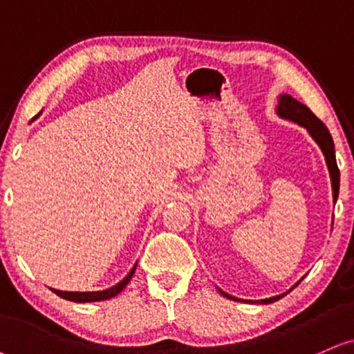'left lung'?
Instances as JSON below:
<instances>
[{"label":"left lung","instance_id":"obj_1","mask_svg":"<svg viewBox=\"0 0 354 354\" xmlns=\"http://www.w3.org/2000/svg\"><path fill=\"white\" fill-rule=\"evenodd\" d=\"M276 113L281 118H283V120H290V121H294V123L307 128L308 133H310V136L315 139V142L320 146V149L325 156L326 165H328V170H330L331 189H333V200L337 202L338 192H339V169L337 165V159H335V144H333V138H331L328 128H326V126L322 123V121L318 120L315 115H313V113L310 111V108L305 106L304 103L297 102L295 98H292L290 95L283 93L279 97V104H277ZM295 286H297V283H295ZM292 289H294V287H292ZM220 294L231 300H238L236 297H231L230 294H226V292H223V290H220ZM283 295L286 294L259 300V302L261 304H272V302H276V300L282 299Z\"/></svg>","mask_w":354,"mask_h":354}]
</instances>
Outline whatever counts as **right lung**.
Masks as SVG:
<instances>
[{"mask_svg": "<svg viewBox=\"0 0 354 354\" xmlns=\"http://www.w3.org/2000/svg\"><path fill=\"white\" fill-rule=\"evenodd\" d=\"M39 115H41V113H39ZM39 115L34 116L32 120H36ZM134 270H136V264H134V268L129 270V274L123 279V281L118 282L116 286H113L111 289H106V290H98V292H65V290H55V289H52V290H54L55 294L59 295V297H62L65 300H71V302H82V304L98 302V300L111 299V297H115V295L120 294V292L123 290L124 287L129 283L131 277H133V274H134Z\"/></svg>", "mask_w": 354, "mask_h": 354, "instance_id": "1", "label": "right lung"}]
</instances>
